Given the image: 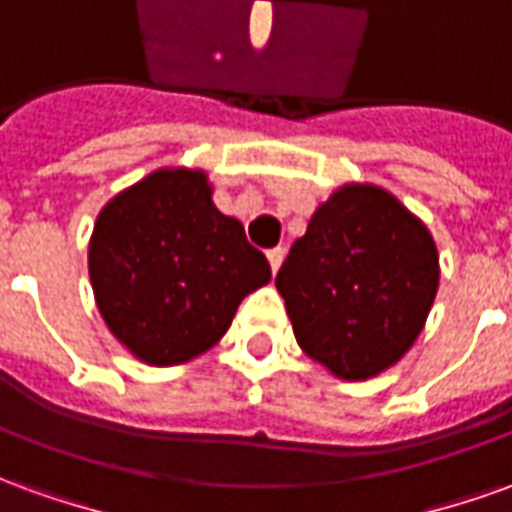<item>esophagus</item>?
<instances>
[{"mask_svg": "<svg viewBox=\"0 0 512 512\" xmlns=\"http://www.w3.org/2000/svg\"><path fill=\"white\" fill-rule=\"evenodd\" d=\"M268 266H271V271L277 274L279 266H282V257H285V249L282 246H277V249H268Z\"/></svg>", "mask_w": 512, "mask_h": 512, "instance_id": "obj_1", "label": "esophagus"}]
</instances>
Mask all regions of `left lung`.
I'll return each instance as SVG.
<instances>
[{
    "instance_id": "1",
    "label": "left lung",
    "mask_w": 512,
    "mask_h": 512,
    "mask_svg": "<svg viewBox=\"0 0 512 512\" xmlns=\"http://www.w3.org/2000/svg\"><path fill=\"white\" fill-rule=\"evenodd\" d=\"M277 290L301 351L337 378L365 381L400 362L422 332L439 252L395 194L348 183L290 246Z\"/></svg>"
}]
</instances>
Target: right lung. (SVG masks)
I'll list each match as a JSON object with an SVG mask.
<instances>
[{
    "instance_id": "obj_1",
    "label": "right lung",
    "mask_w": 512,
    "mask_h": 512,
    "mask_svg": "<svg viewBox=\"0 0 512 512\" xmlns=\"http://www.w3.org/2000/svg\"><path fill=\"white\" fill-rule=\"evenodd\" d=\"M202 169L167 167L98 213L90 282L109 332L147 365H183L230 329L238 304L271 279L244 224L211 200Z\"/></svg>"
}]
</instances>
